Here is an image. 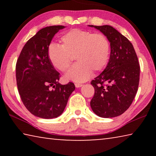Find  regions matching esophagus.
<instances>
[{
  "label": "esophagus",
  "instance_id": "34e87169",
  "mask_svg": "<svg viewBox=\"0 0 156 156\" xmlns=\"http://www.w3.org/2000/svg\"><path fill=\"white\" fill-rule=\"evenodd\" d=\"M83 84H80V83H75V86H76V87H77V88H78V87H82L83 86Z\"/></svg>",
  "mask_w": 156,
  "mask_h": 156
}]
</instances>
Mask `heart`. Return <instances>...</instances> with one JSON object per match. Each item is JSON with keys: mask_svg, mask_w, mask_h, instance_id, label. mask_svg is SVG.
<instances>
[{"mask_svg": "<svg viewBox=\"0 0 156 156\" xmlns=\"http://www.w3.org/2000/svg\"><path fill=\"white\" fill-rule=\"evenodd\" d=\"M61 45L51 43L48 47V58L54 67L62 72L72 65L73 57L77 62L67 73V78L75 82L87 80L91 72L101 71L109 59L111 44L102 33L73 29L65 34Z\"/></svg>", "mask_w": 156, "mask_h": 156, "instance_id": "1", "label": "heart"}]
</instances>
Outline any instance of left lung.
Wrapping results in <instances>:
<instances>
[{
    "label": "left lung",
    "mask_w": 156,
    "mask_h": 156,
    "mask_svg": "<svg viewBox=\"0 0 156 156\" xmlns=\"http://www.w3.org/2000/svg\"><path fill=\"white\" fill-rule=\"evenodd\" d=\"M90 27L106 35L111 44L107 67L91 82L95 91L91 107L100 117H116L129 109L138 91L140 70L138 56L131 42L112 26Z\"/></svg>",
    "instance_id": "8db88e82"
}]
</instances>
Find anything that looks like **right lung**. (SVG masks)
<instances>
[{
	"label": "right lung",
	"mask_w": 156,
	"mask_h": 156,
	"mask_svg": "<svg viewBox=\"0 0 156 156\" xmlns=\"http://www.w3.org/2000/svg\"><path fill=\"white\" fill-rule=\"evenodd\" d=\"M63 28L54 25L39 30L23 47L16 65V84L23 105L33 115L44 119L61 115L76 88L72 82L58 83L60 73L47 54L53 37Z\"/></svg>",
	"instance_id": "obj_1"
}]
</instances>
